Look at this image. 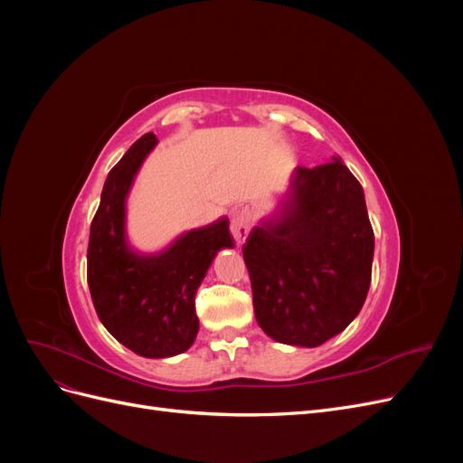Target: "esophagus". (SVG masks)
I'll return each mask as SVG.
<instances>
[{
  "label": "esophagus",
  "mask_w": 463,
  "mask_h": 463,
  "mask_svg": "<svg viewBox=\"0 0 463 463\" xmlns=\"http://www.w3.org/2000/svg\"><path fill=\"white\" fill-rule=\"evenodd\" d=\"M232 233H233V237H235V241L237 243H243L245 241V237L249 235V232H250V218H249V214L247 213H237V214H233L232 216Z\"/></svg>",
  "instance_id": "34e87169"
}]
</instances>
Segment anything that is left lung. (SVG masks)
Returning <instances> with one entry per match:
<instances>
[{
	"mask_svg": "<svg viewBox=\"0 0 463 463\" xmlns=\"http://www.w3.org/2000/svg\"><path fill=\"white\" fill-rule=\"evenodd\" d=\"M373 255L365 193L342 158L298 165L274 214L243 245L259 326L288 345L334 338L365 303Z\"/></svg>",
	"mask_w": 463,
	"mask_h": 463,
	"instance_id": "1",
	"label": "left lung"
}]
</instances>
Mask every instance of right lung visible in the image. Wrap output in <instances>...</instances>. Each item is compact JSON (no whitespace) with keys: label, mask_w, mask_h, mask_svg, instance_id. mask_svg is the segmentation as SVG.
<instances>
[{"label":"right lung","mask_w":463,"mask_h":463,"mask_svg":"<svg viewBox=\"0 0 463 463\" xmlns=\"http://www.w3.org/2000/svg\"><path fill=\"white\" fill-rule=\"evenodd\" d=\"M156 135L146 133L108 174L89 240V288L106 330L148 359L187 352L199 332L194 293L220 249L235 247L230 220L177 235L156 253L133 247L128 199Z\"/></svg>","instance_id":"1"}]
</instances>
